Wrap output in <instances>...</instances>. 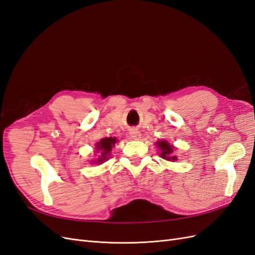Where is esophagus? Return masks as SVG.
Here are the masks:
<instances>
[{
  "label": "esophagus",
  "instance_id": "esophagus-1",
  "mask_svg": "<svg viewBox=\"0 0 255 255\" xmlns=\"http://www.w3.org/2000/svg\"><path fill=\"white\" fill-rule=\"evenodd\" d=\"M129 136H130V138H132V139H135V140L140 139V138H141V134L138 129H130L129 130Z\"/></svg>",
  "mask_w": 255,
  "mask_h": 255
}]
</instances>
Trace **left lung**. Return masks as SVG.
Returning <instances> with one entry per match:
<instances>
[{"mask_svg":"<svg viewBox=\"0 0 255 255\" xmlns=\"http://www.w3.org/2000/svg\"><path fill=\"white\" fill-rule=\"evenodd\" d=\"M156 146L159 149V156L166 160H176L177 157L173 155L174 146L166 140L156 141Z\"/></svg>","mask_w":255,"mask_h":255,"instance_id":"left-lung-1","label":"left lung"}]
</instances>
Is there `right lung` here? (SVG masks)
Wrapping results in <instances>:
<instances>
[{"mask_svg":"<svg viewBox=\"0 0 255 255\" xmlns=\"http://www.w3.org/2000/svg\"><path fill=\"white\" fill-rule=\"evenodd\" d=\"M117 140L118 139L116 137H105L99 142H97L96 144L97 152H99L100 154H99V157L92 161V163L102 164L105 160L109 159L107 157H109V155H111V151L115 146L116 142H117Z\"/></svg>","mask_w":255,"mask_h":255,"instance_id":"add662e5","label":"right lung"}]
</instances>
